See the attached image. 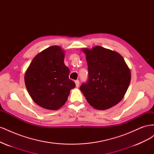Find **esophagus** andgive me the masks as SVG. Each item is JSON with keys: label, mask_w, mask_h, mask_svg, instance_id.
Masks as SVG:
<instances>
[{"label": "esophagus", "mask_w": 154, "mask_h": 154, "mask_svg": "<svg viewBox=\"0 0 154 154\" xmlns=\"http://www.w3.org/2000/svg\"><path fill=\"white\" fill-rule=\"evenodd\" d=\"M75 84H76V87H79V85H80V81H79L78 80H75Z\"/></svg>", "instance_id": "esophagus-1"}]
</instances>
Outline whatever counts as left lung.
<instances>
[{
    "mask_svg": "<svg viewBox=\"0 0 154 154\" xmlns=\"http://www.w3.org/2000/svg\"><path fill=\"white\" fill-rule=\"evenodd\" d=\"M88 65V80L80 90L87 102L97 110L118 104L127 92L131 79L128 67L118 53L101 46L83 49Z\"/></svg>",
    "mask_w": 154,
    "mask_h": 154,
    "instance_id": "left-lung-1",
    "label": "left lung"
}]
</instances>
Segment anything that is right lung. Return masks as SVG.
I'll return each instance as SVG.
<instances>
[{
    "instance_id": "obj_1",
    "label": "right lung",
    "mask_w": 154,
    "mask_h": 154,
    "mask_svg": "<svg viewBox=\"0 0 154 154\" xmlns=\"http://www.w3.org/2000/svg\"><path fill=\"white\" fill-rule=\"evenodd\" d=\"M64 52L58 45L42 51L32 60L25 74L30 96L44 109L58 110L66 103L76 86L69 78V69L63 62Z\"/></svg>"
}]
</instances>
